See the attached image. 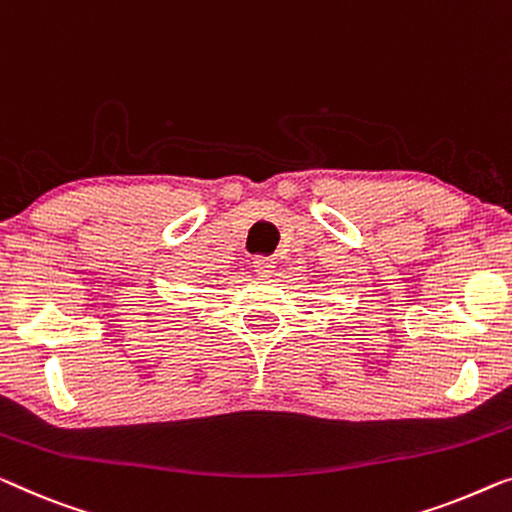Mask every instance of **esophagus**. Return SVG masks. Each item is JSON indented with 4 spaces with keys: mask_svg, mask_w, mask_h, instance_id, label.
Instances as JSON below:
<instances>
[{
    "mask_svg": "<svg viewBox=\"0 0 512 512\" xmlns=\"http://www.w3.org/2000/svg\"><path fill=\"white\" fill-rule=\"evenodd\" d=\"M256 270L261 272V274H270L272 272V268H274V261L272 258H268V256H261V258H256Z\"/></svg>",
    "mask_w": 512,
    "mask_h": 512,
    "instance_id": "obj_1",
    "label": "esophagus"
}]
</instances>
